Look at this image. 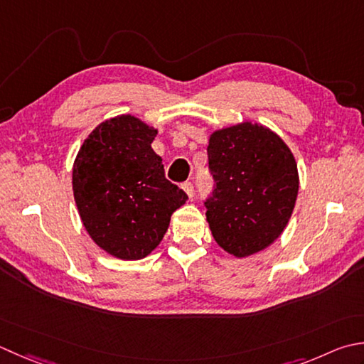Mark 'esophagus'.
<instances>
[{"label":"esophagus","instance_id":"34e87169","mask_svg":"<svg viewBox=\"0 0 364 364\" xmlns=\"http://www.w3.org/2000/svg\"><path fill=\"white\" fill-rule=\"evenodd\" d=\"M181 188H183V191L186 192V194L192 198V196H194V184H192L191 181H186V183L181 184Z\"/></svg>","mask_w":364,"mask_h":364}]
</instances>
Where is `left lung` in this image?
Listing matches in <instances>:
<instances>
[{
    "mask_svg": "<svg viewBox=\"0 0 364 364\" xmlns=\"http://www.w3.org/2000/svg\"><path fill=\"white\" fill-rule=\"evenodd\" d=\"M206 151L216 181L205 202L213 238L237 259L263 251L295 208L300 176L290 148L269 127L243 121L211 132Z\"/></svg>",
    "mask_w": 364,
    "mask_h": 364,
    "instance_id": "obj_1",
    "label": "left lung"
}]
</instances>
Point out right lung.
Returning <instances> with one entry per match:
<instances>
[{
    "instance_id": "obj_1",
    "label": "right lung",
    "mask_w": 364,
    "mask_h": 364,
    "mask_svg": "<svg viewBox=\"0 0 364 364\" xmlns=\"http://www.w3.org/2000/svg\"><path fill=\"white\" fill-rule=\"evenodd\" d=\"M158 129L134 115L102 121L78 149L73 191L85 230L107 254L140 260L166 235L188 196L164 175Z\"/></svg>"
}]
</instances>
